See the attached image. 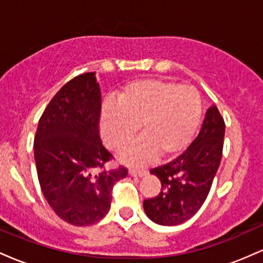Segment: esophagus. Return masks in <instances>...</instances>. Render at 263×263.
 <instances>
[{
	"label": "esophagus",
	"instance_id": "34e87169",
	"mask_svg": "<svg viewBox=\"0 0 263 263\" xmlns=\"http://www.w3.org/2000/svg\"><path fill=\"white\" fill-rule=\"evenodd\" d=\"M128 174L131 177H135V178H141V177H144L147 174V171L146 170H137V168H129L128 170Z\"/></svg>",
	"mask_w": 263,
	"mask_h": 263
}]
</instances>
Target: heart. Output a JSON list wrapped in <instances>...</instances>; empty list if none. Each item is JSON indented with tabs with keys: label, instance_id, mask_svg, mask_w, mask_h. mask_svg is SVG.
<instances>
[{
	"label": "heart",
	"instance_id": "b5f03b06",
	"mask_svg": "<svg viewBox=\"0 0 263 263\" xmlns=\"http://www.w3.org/2000/svg\"><path fill=\"white\" fill-rule=\"evenodd\" d=\"M201 117L200 96L194 87L161 79L128 84L117 96V105H104L100 131L105 143L122 149L140 126L143 135L122 152L127 164H142L158 155L180 153L192 141Z\"/></svg>",
	"mask_w": 263,
	"mask_h": 263
}]
</instances>
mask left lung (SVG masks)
Segmentation results:
<instances>
[{
    "label": "left lung",
    "mask_w": 263,
    "mask_h": 263,
    "mask_svg": "<svg viewBox=\"0 0 263 263\" xmlns=\"http://www.w3.org/2000/svg\"><path fill=\"white\" fill-rule=\"evenodd\" d=\"M225 122L215 105L208 108L197 138L178 158L151 170L161 180L158 195L143 201L146 215L163 226L183 224L197 214L209 194L220 165Z\"/></svg>",
    "instance_id": "obj_1"
}]
</instances>
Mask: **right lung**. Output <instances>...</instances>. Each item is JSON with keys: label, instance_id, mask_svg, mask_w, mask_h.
<instances>
[{"label": "right lung", "instance_id": "1", "mask_svg": "<svg viewBox=\"0 0 263 263\" xmlns=\"http://www.w3.org/2000/svg\"><path fill=\"white\" fill-rule=\"evenodd\" d=\"M100 85L95 73L66 83L38 122L34 158L45 200L60 219L74 226L100 221L107 214L125 167L106 171L111 153L99 136Z\"/></svg>", "mask_w": 263, "mask_h": 263}]
</instances>
